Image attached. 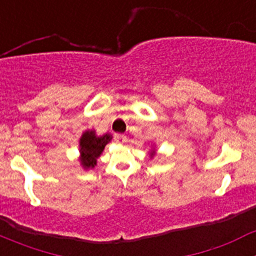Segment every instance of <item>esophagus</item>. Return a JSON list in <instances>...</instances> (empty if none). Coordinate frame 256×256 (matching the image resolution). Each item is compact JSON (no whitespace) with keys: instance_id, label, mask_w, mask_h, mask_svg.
Instances as JSON below:
<instances>
[{"instance_id":"34e87169","label":"esophagus","mask_w":256,"mask_h":256,"mask_svg":"<svg viewBox=\"0 0 256 256\" xmlns=\"http://www.w3.org/2000/svg\"><path fill=\"white\" fill-rule=\"evenodd\" d=\"M114 140L118 142V144H124L126 141V137L124 134H120V133H115Z\"/></svg>"}]
</instances>
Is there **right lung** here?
<instances>
[{"instance_id":"add662e5","label":"right lung","mask_w":256,"mask_h":256,"mask_svg":"<svg viewBox=\"0 0 256 256\" xmlns=\"http://www.w3.org/2000/svg\"><path fill=\"white\" fill-rule=\"evenodd\" d=\"M110 140H112L110 134L96 137L94 130H87L83 133L79 146H80V156H82L80 162L84 168H91L96 165V159L101 155Z\"/></svg>"}]
</instances>
